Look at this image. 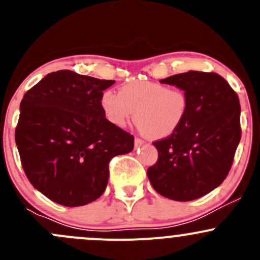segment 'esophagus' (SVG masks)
Here are the masks:
<instances>
[{
    "label": "esophagus",
    "instance_id": "1",
    "mask_svg": "<svg viewBox=\"0 0 260 260\" xmlns=\"http://www.w3.org/2000/svg\"><path fill=\"white\" fill-rule=\"evenodd\" d=\"M143 145H145V141H142V140H141V138H136V140H135V146H136V148H137V147L143 146Z\"/></svg>",
    "mask_w": 260,
    "mask_h": 260
}]
</instances>
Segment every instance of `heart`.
Masks as SVG:
<instances>
[{
  "instance_id": "heart-1",
  "label": "heart",
  "mask_w": 260,
  "mask_h": 260,
  "mask_svg": "<svg viewBox=\"0 0 260 260\" xmlns=\"http://www.w3.org/2000/svg\"><path fill=\"white\" fill-rule=\"evenodd\" d=\"M101 107L112 124L124 127L133 118L140 131L153 140H164L181 127L188 112V96L181 88L157 81H132L119 93L103 91Z\"/></svg>"
}]
</instances>
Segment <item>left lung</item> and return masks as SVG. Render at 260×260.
Here are the masks:
<instances>
[{"label": "left lung", "instance_id": "obj_1", "mask_svg": "<svg viewBox=\"0 0 260 260\" xmlns=\"http://www.w3.org/2000/svg\"><path fill=\"white\" fill-rule=\"evenodd\" d=\"M159 81L186 91L188 112L174 135L153 142L158 159L147 176L165 198L195 200L221 185L232 169L242 137L239 98L216 73L190 70Z\"/></svg>", "mask_w": 260, "mask_h": 260}]
</instances>
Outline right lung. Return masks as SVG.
<instances>
[{
	"label": "right lung",
	"instance_id": "obj_1",
	"mask_svg": "<svg viewBox=\"0 0 260 260\" xmlns=\"http://www.w3.org/2000/svg\"><path fill=\"white\" fill-rule=\"evenodd\" d=\"M101 80L72 70L50 73L26 91L15 140L31 185L54 203L83 206L104 192L109 161L135 137L112 124L101 107Z\"/></svg>",
	"mask_w": 260,
	"mask_h": 260
}]
</instances>
